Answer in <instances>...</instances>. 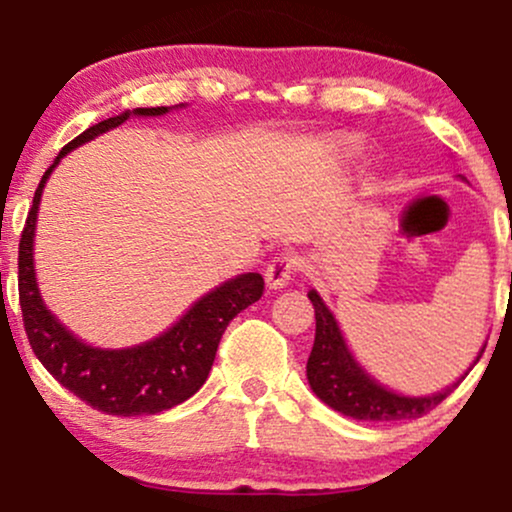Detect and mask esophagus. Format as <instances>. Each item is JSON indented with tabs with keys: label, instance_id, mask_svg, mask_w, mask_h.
<instances>
[{
	"label": "esophagus",
	"instance_id": "obj_1",
	"mask_svg": "<svg viewBox=\"0 0 512 512\" xmlns=\"http://www.w3.org/2000/svg\"><path fill=\"white\" fill-rule=\"evenodd\" d=\"M298 267V260L296 257H276V260L269 264L267 269H264V284H267V289L272 291H281L289 286L291 281V274L293 269Z\"/></svg>",
	"mask_w": 512,
	"mask_h": 512
}]
</instances>
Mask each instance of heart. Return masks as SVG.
Masks as SVG:
<instances>
[{
    "mask_svg": "<svg viewBox=\"0 0 512 512\" xmlns=\"http://www.w3.org/2000/svg\"><path fill=\"white\" fill-rule=\"evenodd\" d=\"M342 149H346V151H349V146H342Z\"/></svg>",
    "mask_w": 512,
    "mask_h": 512,
    "instance_id": "obj_1",
    "label": "heart"
}]
</instances>
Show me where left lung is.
<instances>
[{"instance_id": "obj_1", "label": "left lung", "mask_w": 512, "mask_h": 512, "mask_svg": "<svg viewBox=\"0 0 512 512\" xmlns=\"http://www.w3.org/2000/svg\"><path fill=\"white\" fill-rule=\"evenodd\" d=\"M310 303L315 308V344L310 351L305 375H308L310 390L315 392L317 399L327 404V407L339 411V414L351 416L358 421H409L419 419L438 407L445 397L462 383L464 375L469 373L484 354L486 342L479 349L477 358L467 373L460 375L455 383L443 387V390L433 392V395H402V392L392 390L375 380L356 356L351 354L349 344H346L342 327H339L337 317L322 296L315 289L308 291Z\"/></svg>"}]
</instances>
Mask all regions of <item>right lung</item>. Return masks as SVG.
<instances>
[{
	"mask_svg": "<svg viewBox=\"0 0 512 512\" xmlns=\"http://www.w3.org/2000/svg\"><path fill=\"white\" fill-rule=\"evenodd\" d=\"M187 108V103L170 108H134L122 110L120 115L108 117L98 125L88 127L72 139L57 154L52 166L45 170L33 207L28 211L19 243V301L23 313L28 342L33 354L45 370L69 392L84 399L93 409L113 416H142L158 414L182 404L207 383L211 363L219 349L221 334L228 322L240 310L260 301L264 279L257 272H245L233 279L221 281L219 286L197 298L168 330L149 342L122 346V349H103L79 339L64 327L57 315L45 305L38 289L35 274V226L43 190L48 185L52 170L69 151L93 142L110 129L120 127L129 117H161L173 110Z\"/></svg>",
	"mask_w": 512,
	"mask_h": 512,
	"instance_id": "right-lung-1",
	"label": "right lung"
}]
</instances>
